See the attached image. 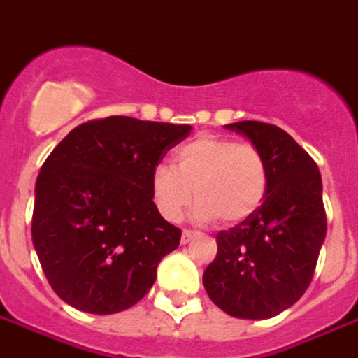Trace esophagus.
Segmentation results:
<instances>
[{
	"instance_id": "1",
	"label": "esophagus",
	"mask_w": 358,
	"mask_h": 358,
	"mask_svg": "<svg viewBox=\"0 0 358 358\" xmlns=\"http://www.w3.org/2000/svg\"><path fill=\"white\" fill-rule=\"evenodd\" d=\"M197 235H199V233L193 231V229H184V231H182V239L180 241H182V245H187V243L192 239H195Z\"/></svg>"
}]
</instances>
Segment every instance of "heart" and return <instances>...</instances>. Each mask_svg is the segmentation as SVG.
<instances>
[{"label":"heart","mask_w":358,"mask_h":358,"mask_svg":"<svg viewBox=\"0 0 358 358\" xmlns=\"http://www.w3.org/2000/svg\"><path fill=\"white\" fill-rule=\"evenodd\" d=\"M176 169L157 165L150 176V192L159 214L178 222L195 199L193 216L199 222L220 218L239 224L252 216L266 199L269 186L267 159L258 145L199 134L174 153Z\"/></svg>","instance_id":"heart-1"}]
</instances>
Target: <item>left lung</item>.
I'll use <instances>...</instances> for the list:
<instances>
[{
    "mask_svg": "<svg viewBox=\"0 0 358 358\" xmlns=\"http://www.w3.org/2000/svg\"><path fill=\"white\" fill-rule=\"evenodd\" d=\"M267 159L269 186L260 208L216 235L218 254L203 285L216 306L237 319H271L300 300L311 285L327 237L319 166L277 125L239 121Z\"/></svg>",
    "mask_w": 358,
    "mask_h": 358,
    "instance_id": "1",
    "label": "left lung"
}]
</instances>
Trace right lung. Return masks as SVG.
Wrapping results in <instances>:
<instances>
[{
  "instance_id": "right-lung-1",
  "label": "right lung",
  "mask_w": 358,
  "mask_h": 358,
  "mask_svg": "<svg viewBox=\"0 0 358 358\" xmlns=\"http://www.w3.org/2000/svg\"><path fill=\"white\" fill-rule=\"evenodd\" d=\"M189 132V125L125 115L92 119L45 159L31 241L45 277L66 303L112 315L150 292L159 262L182 237L159 214L150 176Z\"/></svg>"
}]
</instances>
